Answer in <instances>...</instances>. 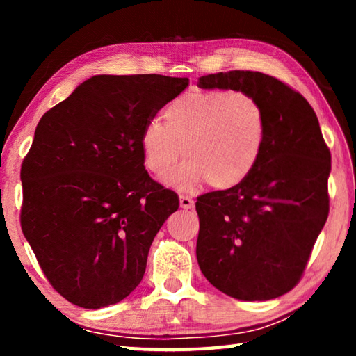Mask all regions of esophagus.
<instances>
[{
	"instance_id": "34e87169",
	"label": "esophagus",
	"mask_w": 356,
	"mask_h": 356,
	"mask_svg": "<svg viewBox=\"0 0 356 356\" xmlns=\"http://www.w3.org/2000/svg\"><path fill=\"white\" fill-rule=\"evenodd\" d=\"M179 200H180V207L182 209H193V206H195V201H193L188 195H180Z\"/></svg>"
}]
</instances>
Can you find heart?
Here are the masks:
<instances>
[{
  "label": "heart",
  "mask_w": 356,
  "mask_h": 356,
  "mask_svg": "<svg viewBox=\"0 0 356 356\" xmlns=\"http://www.w3.org/2000/svg\"><path fill=\"white\" fill-rule=\"evenodd\" d=\"M165 124L150 119L140 136L144 166L163 177L188 156L166 182L188 191L209 182L226 190L245 182L261 160L267 119L252 95L229 89L186 92L166 105Z\"/></svg>",
  "instance_id": "obj_1"
}]
</instances>
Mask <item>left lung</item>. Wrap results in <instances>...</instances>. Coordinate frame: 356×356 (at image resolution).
<instances>
[{"label":"left lung","instance_id":"8db88e82","mask_svg":"<svg viewBox=\"0 0 356 356\" xmlns=\"http://www.w3.org/2000/svg\"><path fill=\"white\" fill-rule=\"evenodd\" d=\"M197 86L250 94L267 119L265 147L251 176L197 197V264L229 297H281L297 286L328 218L331 154L317 116L300 92L261 72L210 74Z\"/></svg>","mask_w":356,"mask_h":356}]
</instances>
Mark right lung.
<instances>
[{
  "mask_svg": "<svg viewBox=\"0 0 356 356\" xmlns=\"http://www.w3.org/2000/svg\"><path fill=\"white\" fill-rule=\"evenodd\" d=\"M188 78L95 75L48 110L22 165L23 236L58 293L99 309L140 284L179 196L144 168L140 136Z\"/></svg>",
  "mask_w": 356,
  "mask_h": 356,
  "instance_id": "add662e5",
  "label": "right lung"
}]
</instances>
